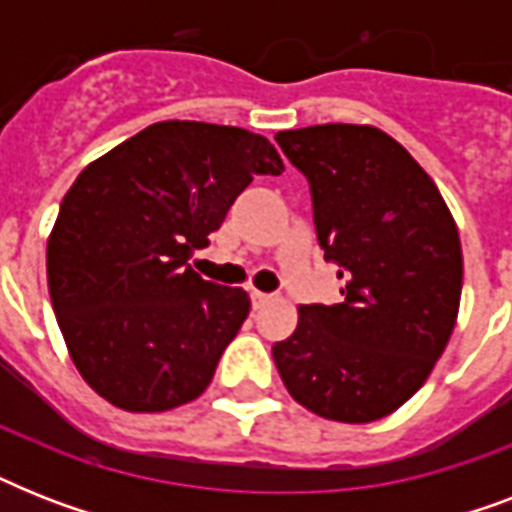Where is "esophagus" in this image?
<instances>
[{
	"instance_id": "1",
	"label": "esophagus",
	"mask_w": 512,
	"mask_h": 512,
	"mask_svg": "<svg viewBox=\"0 0 512 512\" xmlns=\"http://www.w3.org/2000/svg\"><path fill=\"white\" fill-rule=\"evenodd\" d=\"M252 305H255V308H263L265 303H271L273 297L271 295H265V292H257V289H252Z\"/></svg>"
}]
</instances>
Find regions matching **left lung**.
Wrapping results in <instances>:
<instances>
[{
    "label": "left lung",
    "instance_id": "obj_1",
    "mask_svg": "<svg viewBox=\"0 0 512 512\" xmlns=\"http://www.w3.org/2000/svg\"><path fill=\"white\" fill-rule=\"evenodd\" d=\"M276 143L308 177L324 260L345 279L342 303L297 308L276 369L324 420H382L422 388L457 324V223L433 177L372 124L284 130Z\"/></svg>",
    "mask_w": 512,
    "mask_h": 512
}]
</instances>
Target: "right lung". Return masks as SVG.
Instances as JSON below:
<instances>
[{
    "instance_id": "add662e5",
    "label": "right lung",
    "mask_w": 512,
    "mask_h": 512,
    "mask_svg": "<svg viewBox=\"0 0 512 512\" xmlns=\"http://www.w3.org/2000/svg\"><path fill=\"white\" fill-rule=\"evenodd\" d=\"M281 170L263 135L172 119L79 172L47 239V287L68 356L108 404L170 412L207 390L249 295L188 260L252 175Z\"/></svg>"
}]
</instances>
